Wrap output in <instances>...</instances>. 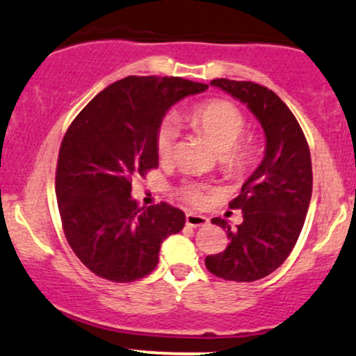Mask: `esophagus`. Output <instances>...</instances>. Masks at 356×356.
<instances>
[{
	"instance_id": "34e87169",
	"label": "esophagus",
	"mask_w": 356,
	"mask_h": 356,
	"mask_svg": "<svg viewBox=\"0 0 356 356\" xmlns=\"http://www.w3.org/2000/svg\"><path fill=\"white\" fill-rule=\"evenodd\" d=\"M186 224L189 227H205L209 224V219L205 216H199V213L189 212L186 216Z\"/></svg>"
}]
</instances>
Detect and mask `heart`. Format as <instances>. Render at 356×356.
<instances>
[{
  "instance_id": "obj_1",
  "label": "heart",
  "mask_w": 356,
  "mask_h": 356,
  "mask_svg": "<svg viewBox=\"0 0 356 356\" xmlns=\"http://www.w3.org/2000/svg\"><path fill=\"white\" fill-rule=\"evenodd\" d=\"M191 121L204 132L217 152H220L222 169L238 174L254 164L259 156V143L254 136H242L247 121L242 111L225 99H211L191 111ZM179 129L172 119H165L156 134V149L161 159L172 156ZM181 195L191 204H202L204 195L197 186H184Z\"/></svg>"
}]
</instances>
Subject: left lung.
<instances>
[{
    "mask_svg": "<svg viewBox=\"0 0 356 356\" xmlns=\"http://www.w3.org/2000/svg\"><path fill=\"white\" fill-rule=\"evenodd\" d=\"M211 84L247 104L259 119L265 156L229 204L242 211V224L230 229L225 219H212L230 242L220 254L205 257V267L224 280H260L285 262L302 232L314 184L310 149L292 111L268 88L230 79Z\"/></svg>",
    "mask_w": 356,
    "mask_h": 356,
    "instance_id": "obj_1",
    "label": "left lung"
}]
</instances>
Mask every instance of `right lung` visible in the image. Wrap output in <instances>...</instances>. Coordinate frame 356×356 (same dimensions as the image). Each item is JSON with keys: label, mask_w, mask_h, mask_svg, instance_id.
Masks as SVG:
<instances>
[{"label": "right lung", "mask_w": 356, "mask_h": 356, "mask_svg": "<svg viewBox=\"0 0 356 356\" xmlns=\"http://www.w3.org/2000/svg\"><path fill=\"white\" fill-rule=\"evenodd\" d=\"M207 88L182 78L127 76L89 101L67 127L56 167L59 216L72 252L97 277L149 275L164 238L184 229L181 209L167 202L139 209L132 179L159 165L156 134L167 111Z\"/></svg>", "instance_id": "obj_1"}]
</instances>
